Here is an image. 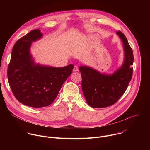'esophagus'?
Instances as JSON below:
<instances>
[{
	"label": "esophagus",
	"instance_id": "esophagus-1",
	"mask_svg": "<svg viewBox=\"0 0 150 150\" xmlns=\"http://www.w3.org/2000/svg\"><path fill=\"white\" fill-rule=\"evenodd\" d=\"M73 71H74V72L78 71V67L77 66H76V65H75V66H74V69H73Z\"/></svg>",
	"mask_w": 150,
	"mask_h": 150
}]
</instances>
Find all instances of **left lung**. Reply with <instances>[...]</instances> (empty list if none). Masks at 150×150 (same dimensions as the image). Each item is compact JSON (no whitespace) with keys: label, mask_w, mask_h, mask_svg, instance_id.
Instances as JSON below:
<instances>
[{"label":"left lung","mask_w":150,"mask_h":150,"mask_svg":"<svg viewBox=\"0 0 150 150\" xmlns=\"http://www.w3.org/2000/svg\"><path fill=\"white\" fill-rule=\"evenodd\" d=\"M124 51L122 65L112 74L101 73L85 65L80 66L82 90L88 104L94 108H103L116 103L124 94L132 78L134 63L132 50L125 35L117 31Z\"/></svg>","instance_id":"8db88e82"}]
</instances>
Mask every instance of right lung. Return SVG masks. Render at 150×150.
Segmentation results:
<instances>
[{"label": "right lung", "instance_id": "add662e5", "mask_svg": "<svg viewBox=\"0 0 150 150\" xmlns=\"http://www.w3.org/2000/svg\"><path fill=\"white\" fill-rule=\"evenodd\" d=\"M42 36L36 29L19 39L13 47L8 68V81L14 96L20 103L34 108L51 104L74 68L72 64L56 68L35 62L30 48L33 42Z\"/></svg>", "mask_w": 150, "mask_h": 150}]
</instances>
